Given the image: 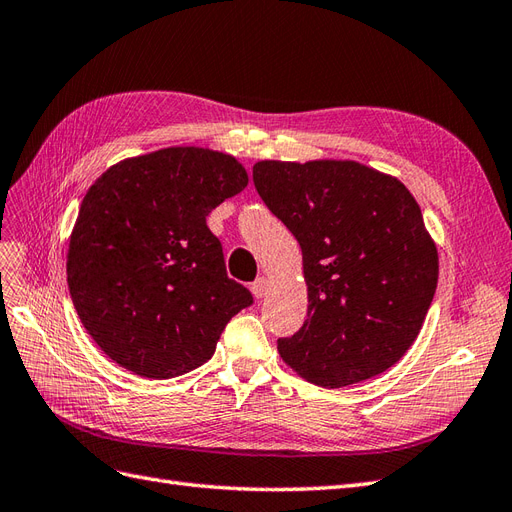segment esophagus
Wrapping results in <instances>:
<instances>
[{
    "instance_id": "esophagus-1",
    "label": "esophagus",
    "mask_w": 512,
    "mask_h": 512,
    "mask_svg": "<svg viewBox=\"0 0 512 512\" xmlns=\"http://www.w3.org/2000/svg\"><path fill=\"white\" fill-rule=\"evenodd\" d=\"M251 291L255 294V298H266L270 294V281L266 276H259V279L251 285Z\"/></svg>"
}]
</instances>
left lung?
<instances>
[{"label":"left lung","mask_w":512,"mask_h":512,"mask_svg":"<svg viewBox=\"0 0 512 512\" xmlns=\"http://www.w3.org/2000/svg\"><path fill=\"white\" fill-rule=\"evenodd\" d=\"M253 182L302 248L309 317L279 354L324 388L388 371L418 339L440 259L414 195L356 160H259Z\"/></svg>","instance_id":"left-lung-1"}]
</instances>
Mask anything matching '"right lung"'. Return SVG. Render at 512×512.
I'll list each match as a JSON object with an SVG mask.
<instances>
[{
  "label": "right lung",
  "instance_id": "obj_1",
  "mask_svg": "<svg viewBox=\"0 0 512 512\" xmlns=\"http://www.w3.org/2000/svg\"><path fill=\"white\" fill-rule=\"evenodd\" d=\"M246 184L231 154L173 145L124 158L87 188L68 240V289L113 362L169 379L214 356L253 296L227 276L206 216Z\"/></svg>",
  "mask_w": 512,
  "mask_h": 512
}]
</instances>
